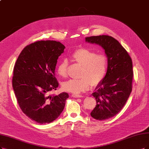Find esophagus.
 <instances>
[{
  "label": "esophagus",
  "mask_w": 149,
  "mask_h": 149,
  "mask_svg": "<svg viewBox=\"0 0 149 149\" xmlns=\"http://www.w3.org/2000/svg\"><path fill=\"white\" fill-rule=\"evenodd\" d=\"M72 96L73 97H75V98H79V97H83V96L78 95V94H72Z\"/></svg>",
  "instance_id": "34e87169"
}]
</instances>
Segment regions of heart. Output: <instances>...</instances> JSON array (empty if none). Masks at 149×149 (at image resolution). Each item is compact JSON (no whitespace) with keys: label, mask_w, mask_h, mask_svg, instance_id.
Segmentation results:
<instances>
[{"label":"heart","mask_w":149,"mask_h":149,"mask_svg":"<svg viewBox=\"0 0 149 149\" xmlns=\"http://www.w3.org/2000/svg\"><path fill=\"white\" fill-rule=\"evenodd\" d=\"M75 62L82 66L81 78L70 79L63 84L66 91L78 94L89 90L91 84L96 85L103 80L107 69V58L104 54H96L95 51L86 48H79L72 54ZM68 62L63 59L57 66L58 74L61 77L67 75Z\"/></svg>","instance_id":"obj_1"}]
</instances>
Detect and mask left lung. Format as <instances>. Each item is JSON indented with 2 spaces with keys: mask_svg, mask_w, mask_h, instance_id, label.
Instances as JSON below:
<instances>
[{
  "mask_svg": "<svg viewBox=\"0 0 149 149\" xmlns=\"http://www.w3.org/2000/svg\"><path fill=\"white\" fill-rule=\"evenodd\" d=\"M85 41L100 45L107 58L106 74L92 93L96 106L90 113L95 119L107 120L122 109L131 94L133 77L132 60L118 41L111 36H91L86 37Z\"/></svg>",
  "mask_w": 149,
  "mask_h": 149,
  "instance_id": "obj_1",
  "label": "left lung"
}]
</instances>
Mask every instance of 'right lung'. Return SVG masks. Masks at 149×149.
I'll use <instances>...</instances> for the list:
<instances>
[{
    "label": "right lung",
    "instance_id": "1",
    "mask_svg": "<svg viewBox=\"0 0 149 149\" xmlns=\"http://www.w3.org/2000/svg\"><path fill=\"white\" fill-rule=\"evenodd\" d=\"M65 47L59 42L38 41L26 46L16 60L12 86L23 112L40 124L52 122L63 112L67 93L49 96L58 82L54 70Z\"/></svg>",
    "mask_w": 149,
    "mask_h": 149
}]
</instances>
